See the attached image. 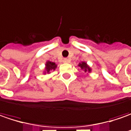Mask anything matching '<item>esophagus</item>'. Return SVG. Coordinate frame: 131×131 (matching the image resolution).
Masks as SVG:
<instances>
[{
    "label": "esophagus",
    "instance_id": "34e87169",
    "mask_svg": "<svg viewBox=\"0 0 131 131\" xmlns=\"http://www.w3.org/2000/svg\"><path fill=\"white\" fill-rule=\"evenodd\" d=\"M70 61V60L69 59H63V62H64V63H69Z\"/></svg>",
    "mask_w": 131,
    "mask_h": 131
}]
</instances>
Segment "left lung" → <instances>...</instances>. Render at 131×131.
Here are the masks:
<instances>
[{"label":"left lung","instance_id":"obj_1","mask_svg":"<svg viewBox=\"0 0 131 131\" xmlns=\"http://www.w3.org/2000/svg\"><path fill=\"white\" fill-rule=\"evenodd\" d=\"M78 66L81 68V70H83L85 72H91V67H89V66L87 64V63L85 61H82L81 63H79Z\"/></svg>","mask_w":131,"mask_h":131}]
</instances>
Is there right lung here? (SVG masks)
<instances>
[{
    "label": "right lung",
    "instance_id": "right-lung-1",
    "mask_svg": "<svg viewBox=\"0 0 131 131\" xmlns=\"http://www.w3.org/2000/svg\"><path fill=\"white\" fill-rule=\"evenodd\" d=\"M57 65L54 63V62H52V61H48L46 64V67H45V72H44V74L46 73H49L51 71L56 70Z\"/></svg>",
    "mask_w": 131,
    "mask_h": 131
}]
</instances>
